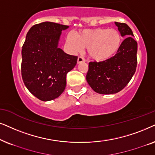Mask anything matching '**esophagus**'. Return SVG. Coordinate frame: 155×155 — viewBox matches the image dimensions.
Segmentation results:
<instances>
[{
  "label": "esophagus",
  "mask_w": 155,
  "mask_h": 155,
  "mask_svg": "<svg viewBox=\"0 0 155 155\" xmlns=\"http://www.w3.org/2000/svg\"><path fill=\"white\" fill-rule=\"evenodd\" d=\"M84 61H85V59H84L83 57L79 56V57H78V59H77V62H78V63L84 62Z\"/></svg>",
  "instance_id": "esophagus-1"
}]
</instances>
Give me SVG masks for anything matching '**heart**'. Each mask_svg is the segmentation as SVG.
I'll list each match as a JSON object with an SVG mask.
<instances>
[{"mask_svg":"<svg viewBox=\"0 0 155 155\" xmlns=\"http://www.w3.org/2000/svg\"><path fill=\"white\" fill-rule=\"evenodd\" d=\"M122 42L120 32L116 29L96 28L85 30L74 35L68 34L67 43L74 52L87 49L91 58L97 61L108 60L118 51Z\"/></svg>","mask_w":155,"mask_h":155,"instance_id":"obj_1","label":"heart"}]
</instances>
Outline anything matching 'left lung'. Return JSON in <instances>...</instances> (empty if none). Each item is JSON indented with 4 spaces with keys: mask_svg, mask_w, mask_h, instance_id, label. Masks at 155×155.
I'll use <instances>...</instances> for the list:
<instances>
[{
    "mask_svg": "<svg viewBox=\"0 0 155 155\" xmlns=\"http://www.w3.org/2000/svg\"><path fill=\"white\" fill-rule=\"evenodd\" d=\"M121 35L127 37L116 54L104 61H90L86 81L92 89L101 94L120 91L130 81L137 67V43L133 31L124 22H115Z\"/></svg>",
    "mask_w": 155,
    "mask_h": 155,
    "instance_id": "obj_1",
    "label": "left lung"
}]
</instances>
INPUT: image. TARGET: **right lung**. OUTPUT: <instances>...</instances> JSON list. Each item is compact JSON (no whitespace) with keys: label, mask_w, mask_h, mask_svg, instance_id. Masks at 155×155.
<instances>
[{"label":"right lung","mask_w":155,"mask_h":155,"mask_svg":"<svg viewBox=\"0 0 155 155\" xmlns=\"http://www.w3.org/2000/svg\"><path fill=\"white\" fill-rule=\"evenodd\" d=\"M64 25L44 22L33 25L27 33L22 49L21 74L31 94L43 101L60 96L67 85V74L75 67L77 56L58 48Z\"/></svg>","instance_id":"add662e5"}]
</instances>
